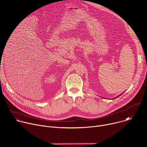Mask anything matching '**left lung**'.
Returning a JSON list of instances; mask_svg holds the SVG:
<instances>
[{
    "mask_svg": "<svg viewBox=\"0 0 147 147\" xmlns=\"http://www.w3.org/2000/svg\"><path fill=\"white\" fill-rule=\"evenodd\" d=\"M121 94H120V95H119V96H118V97H116V98H117V97H119V96H121ZM113 98V99H115V98Z\"/></svg>",
    "mask_w": 147,
    "mask_h": 147,
    "instance_id": "obj_1",
    "label": "left lung"
}]
</instances>
